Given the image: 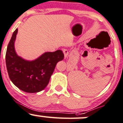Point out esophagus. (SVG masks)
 <instances>
[{
  "mask_svg": "<svg viewBox=\"0 0 123 123\" xmlns=\"http://www.w3.org/2000/svg\"><path fill=\"white\" fill-rule=\"evenodd\" d=\"M62 51H63V53L64 54V57L65 58H67L68 56V51L67 50V49H62Z\"/></svg>",
  "mask_w": 123,
  "mask_h": 123,
  "instance_id": "esophagus-1",
  "label": "esophagus"
}]
</instances>
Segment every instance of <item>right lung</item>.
Masks as SVG:
<instances>
[{"instance_id":"obj_1","label":"right lung","mask_w":123,"mask_h":123,"mask_svg":"<svg viewBox=\"0 0 123 123\" xmlns=\"http://www.w3.org/2000/svg\"><path fill=\"white\" fill-rule=\"evenodd\" d=\"M18 29L13 32L6 54L9 76L13 84L27 93H37L45 88L49 83L58 62L64 58L61 50L47 52L34 61H27L18 56L14 41Z\"/></svg>"}]
</instances>
